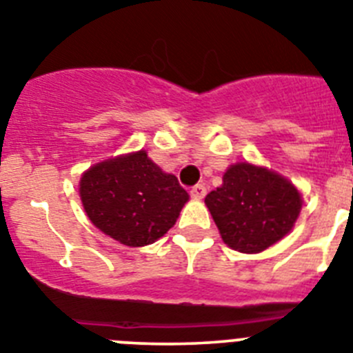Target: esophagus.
Segmentation results:
<instances>
[{"instance_id": "1", "label": "esophagus", "mask_w": 353, "mask_h": 353, "mask_svg": "<svg viewBox=\"0 0 353 353\" xmlns=\"http://www.w3.org/2000/svg\"><path fill=\"white\" fill-rule=\"evenodd\" d=\"M189 192H191V196L194 198V200H201V198L207 194V188L203 183H198V185H194Z\"/></svg>"}]
</instances>
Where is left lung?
<instances>
[{
	"label": "left lung",
	"mask_w": 353,
	"mask_h": 353,
	"mask_svg": "<svg viewBox=\"0 0 353 353\" xmlns=\"http://www.w3.org/2000/svg\"><path fill=\"white\" fill-rule=\"evenodd\" d=\"M205 203L221 239L243 254H257L275 245L293 228L302 198L284 176L248 162L228 168L223 185Z\"/></svg>",
	"instance_id": "1"
}]
</instances>
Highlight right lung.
Here are the masks:
<instances>
[{
	"instance_id": "add662e5",
	"label": "right lung",
	"mask_w": 353,
	"mask_h": 353,
	"mask_svg": "<svg viewBox=\"0 0 353 353\" xmlns=\"http://www.w3.org/2000/svg\"><path fill=\"white\" fill-rule=\"evenodd\" d=\"M80 196L94 227L126 246L155 243L189 200L176 176L143 150L92 165L80 180Z\"/></svg>"
}]
</instances>
